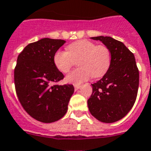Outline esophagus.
<instances>
[{
  "label": "esophagus",
  "instance_id": "1",
  "mask_svg": "<svg viewBox=\"0 0 151 151\" xmlns=\"http://www.w3.org/2000/svg\"><path fill=\"white\" fill-rule=\"evenodd\" d=\"M73 86H74V90H75V91H78V90L80 88V87H81L79 84H74Z\"/></svg>",
  "mask_w": 151,
  "mask_h": 151
}]
</instances>
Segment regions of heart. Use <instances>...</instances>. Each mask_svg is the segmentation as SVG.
<instances>
[{"label": "heart", "instance_id": "obj_1", "mask_svg": "<svg viewBox=\"0 0 151 151\" xmlns=\"http://www.w3.org/2000/svg\"><path fill=\"white\" fill-rule=\"evenodd\" d=\"M74 60H78L80 68L70 72L66 77V81L73 84H80L92 76L99 78L106 74L111 66V51L105 45L80 40L69 44L67 51L58 50L53 56L54 66L64 73L69 72Z\"/></svg>", "mask_w": 151, "mask_h": 151}]
</instances>
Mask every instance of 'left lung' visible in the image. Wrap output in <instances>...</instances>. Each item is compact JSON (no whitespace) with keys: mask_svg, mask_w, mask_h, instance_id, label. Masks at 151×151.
Returning a JSON list of instances; mask_svg holds the SVG:
<instances>
[{"mask_svg":"<svg viewBox=\"0 0 151 151\" xmlns=\"http://www.w3.org/2000/svg\"><path fill=\"white\" fill-rule=\"evenodd\" d=\"M111 51L108 71L97 83L87 100L88 108L98 121L114 123L127 114L134 106L139 87V70L132 52L122 42L111 37H93Z\"/></svg>","mask_w":151,"mask_h":151,"instance_id":"1","label":"left lung"}]
</instances>
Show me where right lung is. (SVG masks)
Listing matches in <instances>:
<instances>
[{"mask_svg":"<svg viewBox=\"0 0 151 151\" xmlns=\"http://www.w3.org/2000/svg\"><path fill=\"white\" fill-rule=\"evenodd\" d=\"M65 42L40 39L27 45L17 57L14 76L16 93L25 111L40 122L63 117L74 91L72 84L52 85L64 78L54 66L53 56Z\"/></svg>","mask_w":151,"mask_h":151,"instance_id":"obj_1","label":"right lung"}]
</instances>
